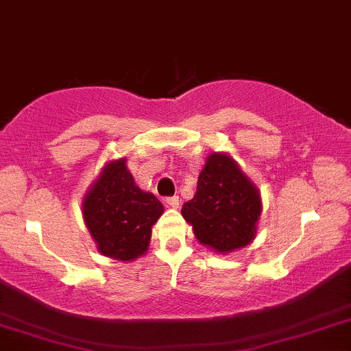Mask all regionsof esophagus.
Listing matches in <instances>:
<instances>
[{
    "label": "esophagus",
    "instance_id": "obj_1",
    "mask_svg": "<svg viewBox=\"0 0 351 351\" xmlns=\"http://www.w3.org/2000/svg\"><path fill=\"white\" fill-rule=\"evenodd\" d=\"M167 206L173 208V210L180 208V198H178V196H169V198H167Z\"/></svg>",
    "mask_w": 351,
    "mask_h": 351
}]
</instances>
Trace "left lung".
<instances>
[{
	"mask_svg": "<svg viewBox=\"0 0 351 351\" xmlns=\"http://www.w3.org/2000/svg\"><path fill=\"white\" fill-rule=\"evenodd\" d=\"M261 210L260 190L228 153L208 155L196 193L182 208L198 243L215 253L237 252L256 237Z\"/></svg>",
	"mask_w": 351,
	"mask_h": 351,
	"instance_id": "obj_1",
	"label": "left lung"
}]
</instances>
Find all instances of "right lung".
Returning a JSON list of instances; mask_svg holds the SVG:
<instances>
[{
    "instance_id": "1",
    "label": "right lung",
    "mask_w": 351,
    "mask_h": 351,
    "mask_svg": "<svg viewBox=\"0 0 351 351\" xmlns=\"http://www.w3.org/2000/svg\"><path fill=\"white\" fill-rule=\"evenodd\" d=\"M83 219L103 256L134 261L148 252L152 228L163 215L160 199L134 183L126 158L108 161L82 203Z\"/></svg>"
}]
</instances>
